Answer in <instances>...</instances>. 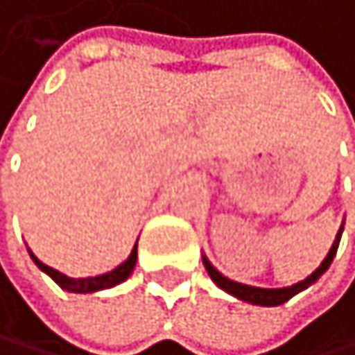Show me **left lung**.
Listing matches in <instances>:
<instances>
[{
	"mask_svg": "<svg viewBox=\"0 0 355 355\" xmlns=\"http://www.w3.org/2000/svg\"><path fill=\"white\" fill-rule=\"evenodd\" d=\"M340 233H343V227H340V231H338V236H336L334 244H331V249H329L327 257L321 261V266H318V268L310 275V277H306V279L299 282V284L288 286V288H255V286L238 284V282L227 279L223 272H218V270L209 264V259L205 257V255H202V264H205V268H207V272H209V277L214 279V284H216L218 288H223L225 293H229V295H233V297H238V299H242V301H246V303H253V306H266V308H270V306H282V303H286L288 299H293L295 295H299L301 290L310 288V286L329 268L331 259H334V255H336V251H338Z\"/></svg>",
	"mask_w": 355,
	"mask_h": 355,
	"instance_id": "obj_1",
	"label": "left lung"
}]
</instances>
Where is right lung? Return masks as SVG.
<instances>
[{
  "instance_id": "right-lung-1",
  "label": "right lung",
  "mask_w": 355,
  "mask_h": 355,
  "mask_svg": "<svg viewBox=\"0 0 355 355\" xmlns=\"http://www.w3.org/2000/svg\"><path fill=\"white\" fill-rule=\"evenodd\" d=\"M30 257L34 259V264H37L43 272H47L49 277H52L62 290H67V293H98V290L113 288V286L122 284L124 279L130 277V272L135 268V261H137V244H135V249L130 251L128 259L124 261V264H119L115 270L98 275V277H85V279H73V277H67V275L54 270L52 266H47V264H43L41 259L34 257L32 251H30Z\"/></svg>"
}]
</instances>
